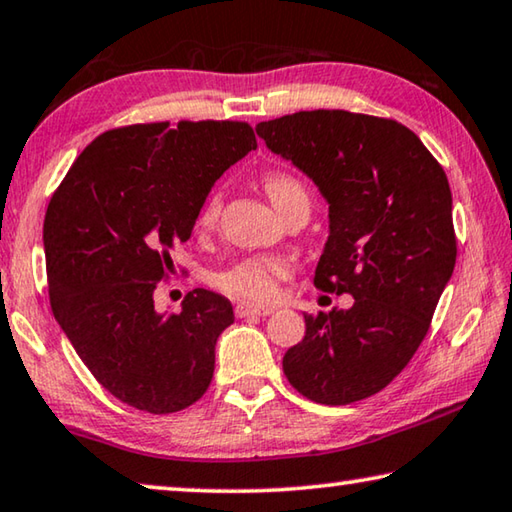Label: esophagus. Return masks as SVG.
<instances>
[{
  "label": "esophagus",
  "mask_w": 512,
  "mask_h": 512,
  "mask_svg": "<svg viewBox=\"0 0 512 512\" xmlns=\"http://www.w3.org/2000/svg\"><path fill=\"white\" fill-rule=\"evenodd\" d=\"M270 313H272L270 306H256V304H238L236 306V315L238 317H249V315L265 317V315H270Z\"/></svg>",
  "instance_id": "1"
}]
</instances>
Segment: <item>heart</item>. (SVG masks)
Segmentation results:
<instances>
[{"label": "heart", "instance_id": "obj_1", "mask_svg": "<svg viewBox=\"0 0 512 512\" xmlns=\"http://www.w3.org/2000/svg\"><path fill=\"white\" fill-rule=\"evenodd\" d=\"M263 188L272 204L283 213L290 204L299 199H308L306 186L301 183L295 174L290 172H267L263 179ZM222 208V192L213 190L206 197L204 204L199 208L197 226L199 229H211L217 222ZM292 276V263L281 254H256L240 258L224 270L215 272L211 276L213 288L224 292L226 297L240 299V301H256V304H265L279 295V286Z\"/></svg>", "mask_w": 512, "mask_h": 512}]
</instances>
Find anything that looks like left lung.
<instances>
[{
  "label": "left lung",
  "mask_w": 512,
  "mask_h": 512,
  "mask_svg": "<svg viewBox=\"0 0 512 512\" xmlns=\"http://www.w3.org/2000/svg\"><path fill=\"white\" fill-rule=\"evenodd\" d=\"M256 133L329 201L315 288L354 297L349 311L304 315V340L283 356L286 379L326 406L372 397L415 356L454 272L447 174L388 117L299 111Z\"/></svg>",
  "instance_id": "8db88e82"
}]
</instances>
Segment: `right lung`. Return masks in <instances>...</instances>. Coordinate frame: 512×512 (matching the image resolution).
I'll use <instances>...</instances> for the list:
<instances>
[{
	"instance_id": "add662e5",
	"label": "right lung",
	"mask_w": 512,
	"mask_h": 512,
	"mask_svg": "<svg viewBox=\"0 0 512 512\" xmlns=\"http://www.w3.org/2000/svg\"><path fill=\"white\" fill-rule=\"evenodd\" d=\"M236 120L129 124L97 136L49 201V304L74 351L115 399L177 413L208 390L229 299L197 288L181 313L154 308L213 183L256 149Z\"/></svg>"
}]
</instances>
